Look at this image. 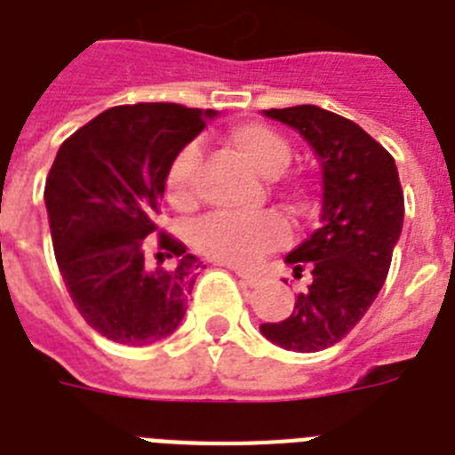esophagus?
<instances>
[{
	"instance_id": "obj_1",
	"label": "esophagus",
	"mask_w": 455,
	"mask_h": 455,
	"mask_svg": "<svg viewBox=\"0 0 455 455\" xmlns=\"http://www.w3.org/2000/svg\"><path fill=\"white\" fill-rule=\"evenodd\" d=\"M235 276L241 278L243 283L250 285V288H255V285L262 283V276L259 274H255V271H248V269H241V267H235Z\"/></svg>"
}]
</instances>
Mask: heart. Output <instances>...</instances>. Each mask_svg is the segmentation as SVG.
I'll list each match as a JSON object with an SVG mask.
<instances>
[{"mask_svg":"<svg viewBox=\"0 0 455 455\" xmlns=\"http://www.w3.org/2000/svg\"><path fill=\"white\" fill-rule=\"evenodd\" d=\"M231 151L255 167L264 177H274L285 170L291 163V144L278 132L267 124L243 123L235 124L227 137ZM198 170L200 148L196 144H186L174 156L167 177H164V193L167 200L177 210H188L198 198ZM283 193L291 200L292 212H302L304 196L298 184H285ZM291 235L285 220L276 212H264L255 220H231L224 214H210L191 228V243L217 262L250 264L257 255L267 250L283 245Z\"/></svg>","mask_w":455,"mask_h":455,"instance_id":"b5f03b06","label":"heart"}]
</instances>
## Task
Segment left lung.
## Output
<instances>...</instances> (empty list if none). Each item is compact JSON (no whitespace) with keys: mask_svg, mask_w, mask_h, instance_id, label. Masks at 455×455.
<instances>
[{"mask_svg":"<svg viewBox=\"0 0 455 455\" xmlns=\"http://www.w3.org/2000/svg\"><path fill=\"white\" fill-rule=\"evenodd\" d=\"M298 130L323 170L321 224L285 262L295 278L311 271L291 316L262 323L274 345L321 352L345 338L375 302L403 224V191L395 157L359 124L318 106L264 110Z\"/></svg>","mask_w":455,"mask_h":455,"instance_id":"1","label":"left lung"}]
</instances>
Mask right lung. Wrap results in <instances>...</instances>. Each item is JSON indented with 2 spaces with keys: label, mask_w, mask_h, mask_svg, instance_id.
<instances>
[{
  "label": "right lung",
  "mask_w": 455,
  "mask_h": 455,
  "mask_svg": "<svg viewBox=\"0 0 455 455\" xmlns=\"http://www.w3.org/2000/svg\"><path fill=\"white\" fill-rule=\"evenodd\" d=\"M214 116L116 106L56 153L44 186L56 264L82 318L117 345H153L184 318L200 262L157 217L172 160Z\"/></svg>",
  "instance_id": "add662e5"
}]
</instances>
